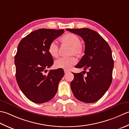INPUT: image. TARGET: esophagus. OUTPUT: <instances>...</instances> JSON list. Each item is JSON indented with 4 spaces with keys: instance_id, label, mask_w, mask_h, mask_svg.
I'll list each match as a JSON object with an SVG mask.
<instances>
[{
    "instance_id": "obj_1",
    "label": "esophagus",
    "mask_w": 129,
    "mask_h": 129,
    "mask_svg": "<svg viewBox=\"0 0 129 129\" xmlns=\"http://www.w3.org/2000/svg\"><path fill=\"white\" fill-rule=\"evenodd\" d=\"M64 73H65V74H67V73H69V72H70L69 71H68V70H64Z\"/></svg>"
}]
</instances>
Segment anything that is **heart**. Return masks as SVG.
<instances>
[{
  "label": "heart",
  "instance_id": "1",
  "mask_svg": "<svg viewBox=\"0 0 129 129\" xmlns=\"http://www.w3.org/2000/svg\"><path fill=\"white\" fill-rule=\"evenodd\" d=\"M62 43L67 44L71 47V53L80 56L83 52V47L80 43V39L77 36L73 33H67L60 38ZM58 46L56 41L51 42L48 46V52L52 57L57 58L58 56ZM77 60L74 57H62L56 60L54 65L58 68L69 70L76 64Z\"/></svg>",
  "mask_w": 129,
  "mask_h": 129
}]
</instances>
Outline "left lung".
<instances>
[{"mask_svg": "<svg viewBox=\"0 0 129 129\" xmlns=\"http://www.w3.org/2000/svg\"><path fill=\"white\" fill-rule=\"evenodd\" d=\"M66 30L81 36L85 42V54L75 67L82 68L83 71L87 70L86 77L82 72L73 73L74 79L71 82V90L80 101L85 103L98 101L106 93L112 82L114 60L111 48L98 33L90 29Z\"/></svg>", "mask_w": 129, "mask_h": 129, "instance_id": "8db88e82", "label": "left lung"}]
</instances>
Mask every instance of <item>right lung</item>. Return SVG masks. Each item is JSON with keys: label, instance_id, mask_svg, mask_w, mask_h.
Instances as JSON below:
<instances>
[{"label": "right lung", "instance_id": "add662e5", "mask_svg": "<svg viewBox=\"0 0 129 129\" xmlns=\"http://www.w3.org/2000/svg\"><path fill=\"white\" fill-rule=\"evenodd\" d=\"M64 33V29H39L31 31L18 44L15 56V77L20 90L35 103L43 104L53 98L64 76L63 69L47 68L53 64L48 52L51 42Z\"/></svg>", "mask_w": 129, "mask_h": 129}]
</instances>
